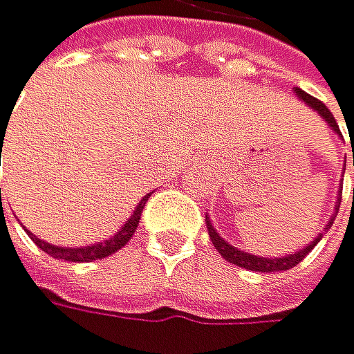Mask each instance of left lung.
Returning a JSON list of instances; mask_svg holds the SVG:
<instances>
[{"mask_svg":"<svg viewBox=\"0 0 354 354\" xmlns=\"http://www.w3.org/2000/svg\"><path fill=\"white\" fill-rule=\"evenodd\" d=\"M294 91H296V95H298L302 102H305L307 106H311V109L324 119V122L330 126V130H335L337 134H342V132H339V126H337V122H335V117H333V113H330L320 100H315L313 95L305 93V91H302V88H294ZM353 165H354V147H353ZM339 202H342V198H339V200H337V204H335V215H337V211H339ZM335 215H330V220H328V224H326L324 232H320V235H317L311 243H307L302 250H298V252H294V254H285V257H274V259H268V257H257V254L243 252V250L235 248V245H230L224 237H220V232H217V230L213 228V224H211L209 217H207V230H209V237H211V241H213V245H215V250L220 252V254L228 261V263L239 266V268L250 270V272H285V270H292L294 266H298L300 261L305 259V257L315 248V243L326 235V230H328L330 226H333Z\"/></svg>","mask_w":354,"mask_h":354,"instance_id":"8db88e82","label":"left lung"}]
</instances>
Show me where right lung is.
<instances>
[{
  "instance_id": "right-lung-1",
  "label": "right lung",
  "mask_w": 354,
  "mask_h": 354,
  "mask_svg": "<svg viewBox=\"0 0 354 354\" xmlns=\"http://www.w3.org/2000/svg\"><path fill=\"white\" fill-rule=\"evenodd\" d=\"M150 196V194H147ZM147 196L137 204V209H134V213L128 217V222L119 228L115 235L111 239H106V241H97L93 245H82V248H62V245H52V243H47L39 237H34L32 232H28L30 239L39 245V248L43 252H47L49 257H54V259H62V261H75V263H80V261H97V259H104V257H111L113 252L117 250H122L124 245L132 239L134 235V230H137L139 226V220H141V213H143V207H145V202H147ZM0 204H1V189H0Z\"/></svg>"
}]
</instances>
